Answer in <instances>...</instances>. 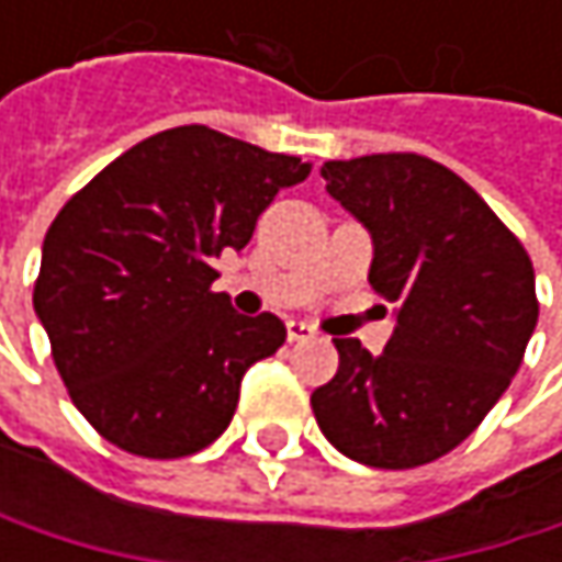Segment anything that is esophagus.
I'll return each instance as SVG.
<instances>
[{
    "label": "esophagus",
    "mask_w": 562,
    "mask_h": 562,
    "mask_svg": "<svg viewBox=\"0 0 562 562\" xmlns=\"http://www.w3.org/2000/svg\"><path fill=\"white\" fill-rule=\"evenodd\" d=\"M285 335H289V341H308V338H315V328L292 318V322H285Z\"/></svg>",
    "instance_id": "esophagus-1"
}]
</instances>
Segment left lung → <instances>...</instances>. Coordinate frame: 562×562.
<instances>
[{"label": "left lung", "mask_w": 562, "mask_h": 562, "mask_svg": "<svg viewBox=\"0 0 562 562\" xmlns=\"http://www.w3.org/2000/svg\"><path fill=\"white\" fill-rule=\"evenodd\" d=\"M325 188L374 237L368 282L396 305L381 358L335 338L312 393L325 439L371 469H416L469 439L517 374L537 325L533 263L485 198L416 153L325 162Z\"/></svg>", "instance_id": "1"}]
</instances>
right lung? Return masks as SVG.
<instances>
[{
	"label": "right lung",
	"instance_id": "1",
	"mask_svg": "<svg viewBox=\"0 0 562 562\" xmlns=\"http://www.w3.org/2000/svg\"><path fill=\"white\" fill-rule=\"evenodd\" d=\"M308 171L299 156L175 126L57 211L32 302L74 406L106 442L181 459L231 426L247 368L277 355L285 325L237 315L211 289V260L244 250L277 191Z\"/></svg>",
	"mask_w": 562,
	"mask_h": 562
}]
</instances>
